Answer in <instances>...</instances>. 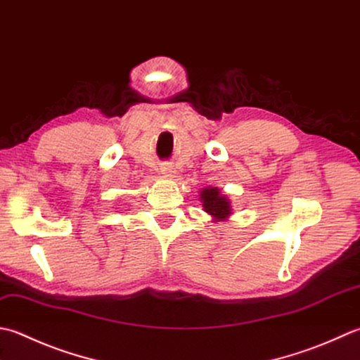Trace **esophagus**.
Listing matches in <instances>:
<instances>
[{
	"label": "esophagus",
	"mask_w": 360,
	"mask_h": 360,
	"mask_svg": "<svg viewBox=\"0 0 360 360\" xmlns=\"http://www.w3.org/2000/svg\"><path fill=\"white\" fill-rule=\"evenodd\" d=\"M160 173L164 174V176H174L176 170H174V167L172 164H168V162H165V164L160 165Z\"/></svg>",
	"instance_id": "esophagus-1"
}]
</instances>
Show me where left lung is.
<instances>
[{"mask_svg":"<svg viewBox=\"0 0 360 360\" xmlns=\"http://www.w3.org/2000/svg\"><path fill=\"white\" fill-rule=\"evenodd\" d=\"M200 196L204 210L210 215H214L217 220H224L231 214L229 201L220 195V190L218 188H202Z\"/></svg>","mask_w":360,"mask_h":360,"instance_id":"obj_1","label":"left lung"}]
</instances>
